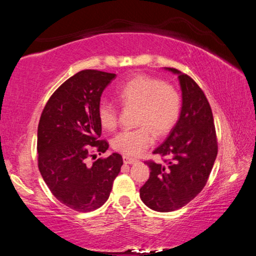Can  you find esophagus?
<instances>
[{
	"label": "esophagus",
	"instance_id": "esophagus-1",
	"mask_svg": "<svg viewBox=\"0 0 256 256\" xmlns=\"http://www.w3.org/2000/svg\"><path fill=\"white\" fill-rule=\"evenodd\" d=\"M123 162H124V164H134V162H136L138 160H136V159H134V158L128 157V156H123Z\"/></svg>",
	"mask_w": 256,
	"mask_h": 256
}]
</instances>
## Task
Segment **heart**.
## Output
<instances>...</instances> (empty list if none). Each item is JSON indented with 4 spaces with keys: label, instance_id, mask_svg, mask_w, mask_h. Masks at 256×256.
I'll use <instances>...</instances> for the list:
<instances>
[{
    "label": "heart",
    "instance_id": "heart-1",
    "mask_svg": "<svg viewBox=\"0 0 256 256\" xmlns=\"http://www.w3.org/2000/svg\"><path fill=\"white\" fill-rule=\"evenodd\" d=\"M118 96L124 106L138 107L136 130H126L116 134L112 146L125 156H138L154 144V136H164L178 120L180 97L170 84L148 76H136L118 90ZM98 118L102 126L112 130L118 125V108L108 99H102L98 105Z\"/></svg>",
    "mask_w": 256,
    "mask_h": 256
}]
</instances>
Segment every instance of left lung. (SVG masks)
Listing matches in <instances>:
<instances>
[{"label": "left lung", "mask_w": 256, "mask_h": 256, "mask_svg": "<svg viewBox=\"0 0 256 256\" xmlns=\"http://www.w3.org/2000/svg\"><path fill=\"white\" fill-rule=\"evenodd\" d=\"M182 110L178 120L154 154L170 158L166 164L146 162L150 177L140 188L142 202L158 212L180 209L206 184L218 154L214 115L206 97L196 81L180 71Z\"/></svg>", "instance_id": "1"}]
</instances>
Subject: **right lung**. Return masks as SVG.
<instances>
[{
	"label": "right lung",
	"mask_w": 256,
	"mask_h": 256,
	"mask_svg": "<svg viewBox=\"0 0 256 256\" xmlns=\"http://www.w3.org/2000/svg\"><path fill=\"white\" fill-rule=\"evenodd\" d=\"M114 73L84 70L68 79L52 94L42 112L37 132L38 168L58 200L71 209L89 212L110 198L112 182L120 172L122 156L88 164L92 151L106 152L108 144L98 140L102 124L98 105Z\"/></svg>",
	"instance_id": "1"
}]
</instances>
